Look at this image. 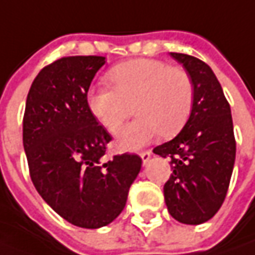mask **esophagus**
<instances>
[{"label": "esophagus", "mask_w": 255, "mask_h": 255, "mask_svg": "<svg viewBox=\"0 0 255 255\" xmlns=\"http://www.w3.org/2000/svg\"><path fill=\"white\" fill-rule=\"evenodd\" d=\"M139 155H141L142 157V162L146 164L148 163V160L150 159V156H152V152H150V150H143V152H141Z\"/></svg>", "instance_id": "1"}]
</instances>
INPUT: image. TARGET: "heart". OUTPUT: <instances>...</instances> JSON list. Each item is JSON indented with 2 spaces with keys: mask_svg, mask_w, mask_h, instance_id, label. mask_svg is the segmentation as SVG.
<instances>
[{
  "mask_svg": "<svg viewBox=\"0 0 255 255\" xmlns=\"http://www.w3.org/2000/svg\"><path fill=\"white\" fill-rule=\"evenodd\" d=\"M106 81L110 88L88 93V107L106 129L119 131L132 113V105L139 114L120 131L123 148H141L159 132L164 136L177 134L193 112V78L181 67L135 58L113 67Z\"/></svg>",
  "mask_w": 255,
  "mask_h": 255,
  "instance_id": "b5f03b06",
  "label": "heart"
}]
</instances>
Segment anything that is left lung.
I'll return each instance as SVG.
<instances>
[{
	"mask_svg": "<svg viewBox=\"0 0 255 255\" xmlns=\"http://www.w3.org/2000/svg\"><path fill=\"white\" fill-rule=\"evenodd\" d=\"M191 75L193 112L171 141L153 149L170 157L173 173L163 187L169 214L181 223L209 221L226 198L236 159L230 105L209 65L193 55L170 53Z\"/></svg>",
	"mask_w": 255,
	"mask_h": 255,
	"instance_id": "left-lung-1",
	"label": "left lung"
}]
</instances>
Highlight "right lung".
Here are the masks:
<instances>
[{
  "label": "right lung",
  "instance_id": "1",
  "mask_svg": "<svg viewBox=\"0 0 255 255\" xmlns=\"http://www.w3.org/2000/svg\"><path fill=\"white\" fill-rule=\"evenodd\" d=\"M105 57L71 55L34 78L23 114V148L41 198L69 223L98 229L126 207L141 170L136 153L107 157L112 135L88 107V91Z\"/></svg>",
  "mask_w": 255,
  "mask_h": 255
}]
</instances>
